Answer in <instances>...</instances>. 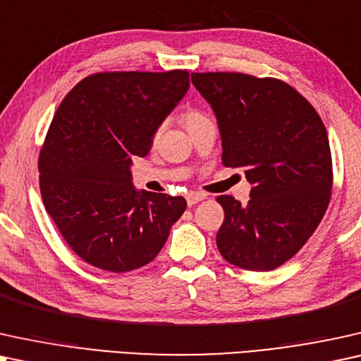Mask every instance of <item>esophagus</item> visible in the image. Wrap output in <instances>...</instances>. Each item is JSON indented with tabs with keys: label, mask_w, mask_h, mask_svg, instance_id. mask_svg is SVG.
<instances>
[{
	"label": "esophagus",
	"mask_w": 361,
	"mask_h": 361,
	"mask_svg": "<svg viewBox=\"0 0 361 361\" xmlns=\"http://www.w3.org/2000/svg\"><path fill=\"white\" fill-rule=\"evenodd\" d=\"M206 200V195L203 193H195V191H191V193L186 195V201H188V206H195L196 203H200V201Z\"/></svg>",
	"instance_id": "obj_1"
}]
</instances>
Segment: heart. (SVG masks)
Wrapping results in <instances>:
<instances>
[{
    "mask_svg": "<svg viewBox=\"0 0 361 361\" xmlns=\"http://www.w3.org/2000/svg\"><path fill=\"white\" fill-rule=\"evenodd\" d=\"M181 118H183V122H185V125H186V128H190L191 127H195L196 123H200V122H203V120L206 118L203 114L200 112V110H196V109H188V110H185L183 112V115H181Z\"/></svg>",
    "mask_w": 361,
    "mask_h": 361,
    "instance_id": "heart-1",
    "label": "heart"
}]
</instances>
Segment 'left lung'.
Listing matches in <instances>:
<instances>
[{"label": "left lung", "mask_w": 361, "mask_h": 361, "mask_svg": "<svg viewBox=\"0 0 361 361\" xmlns=\"http://www.w3.org/2000/svg\"><path fill=\"white\" fill-rule=\"evenodd\" d=\"M191 82L211 105L223 165L243 168L246 204L218 196L224 221L216 244L246 271H272L300 251L324 218L331 195V153L315 109L279 79L203 72Z\"/></svg>", "instance_id": "obj_1"}]
</instances>
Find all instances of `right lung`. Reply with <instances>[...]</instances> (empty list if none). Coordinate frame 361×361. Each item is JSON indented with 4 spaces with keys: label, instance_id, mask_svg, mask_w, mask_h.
<instances>
[{
    "label": "right lung",
    "instance_id": "add662e5",
    "mask_svg": "<svg viewBox=\"0 0 361 361\" xmlns=\"http://www.w3.org/2000/svg\"><path fill=\"white\" fill-rule=\"evenodd\" d=\"M188 89V71L99 72L57 109L39 153L41 196L90 266L117 274L147 266L185 213L183 196L138 191L130 166Z\"/></svg>",
    "mask_w": 361,
    "mask_h": 361
}]
</instances>
